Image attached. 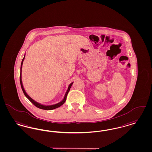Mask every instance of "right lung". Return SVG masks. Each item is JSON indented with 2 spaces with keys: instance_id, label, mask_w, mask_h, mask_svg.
Returning a JSON list of instances; mask_svg holds the SVG:
<instances>
[{
  "instance_id": "1",
  "label": "right lung",
  "mask_w": 152,
  "mask_h": 152,
  "mask_svg": "<svg viewBox=\"0 0 152 152\" xmlns=\"http://www.w3.org/2000/svg\"><path fill=\"white\" fill-rule=\"evenodd\" d=\"M25 56H24V57L23 58V60H22V62H21V69H20V84H21V88H22V90H23V92L24 95H25V96L28 99V100H30V102H31L34 104V105H35V107H38V108H39V109H44V110H52V109H56V108H57V107H58L61 106L62 104H63L65 102V101H66V97H67V95H68V92H69L70 89V88H71V87H72V84L73 83V82H72L71 84H70V85L69 86L68 90H67V91H66V94H65V97H64V99H63L62 101H61V102H60L59 103H57L56 104L52 105H47V106H46V105H42V104H40L39 103H38V102H37L34 101L33 99H31V97H30V96H29L27 94H26V92H25V91L24 88H23V83H22V80H21V69H22V66H23V60H24V58H25Z\"/></svg>"
}]
</instances>
